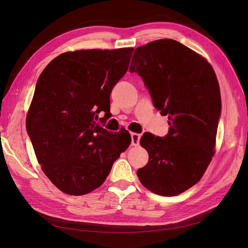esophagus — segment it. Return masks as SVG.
Returning a JSON list of instances; mask_svg holds the SVG:
<instances>
[{
    "label": "esophagus",
    "mask_w": 248,
    "mask_h": 248,
    "mask_svg": "<svg viewBox=\"0 0 248 248\" xmlns=\"http://www.w3.org/2000/svg\"><path fill=\"white\" fill-rule=\"evenodd\" d=\"M139 140H140V134H137V133H132V134H131V143H132V145H138Z\"/></svg>",
    "instance_id": "esophagus-1"
}]
</instances>
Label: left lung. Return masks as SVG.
<instances>
[{
  "mask_svg": "<svg viewBox=\"0 0 248 248\" xmlns=\"http://www.w3.org/2000/svg\"><path fill=\"white\" fill-rule=\"evenodd\" d=\"M129 71L142 78L170 125L164 137L143 133L149 161L138 178L157 195H179L202 178L215 153L221 115L217 76L205 59L170 39L138 47Z\"/></svg>",
  "mask_w": 248,
  "mask_h": 248,
  "instance_id": "obj_1",
  "label": "left lung"
}]
</instances>
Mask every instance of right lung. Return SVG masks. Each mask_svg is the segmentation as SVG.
Here are the masks:
<instances>
[{
    "mask_svg": "<svg viewBox=\"0 0 248 248\" xmlns=\"http://www.w3.org/2000/svg\"><path fill=\"white\" fill-rule=\"evenodd\" d=\"M133 48L78 50L50 62L36 81L26 128L43 172L62 192L80 196L105 182L129 148L126 130L112 133L110 94L128 71Z\"/></svg>",
    "mask_w": 248,
    "mask_h": 248,
    "instance_id": "obj_1",
    "label": "right lung"
}]
</instances>
